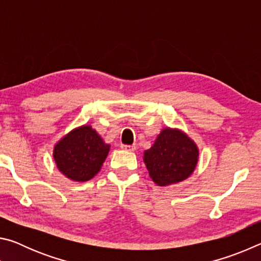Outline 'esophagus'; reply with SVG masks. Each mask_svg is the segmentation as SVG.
<instances>
[{
  "mask_svg": "<svg viewBox=\"0 0 261 261\" xmlns=\"http://www.w3.org/2000/svg\"><path fill=\"white\" fill-rule=\"evenodd\" d=\"M122 148L125 149V151L134 152L136 149V145H122Z\"/></svg>",
  "mask_w": 261,
  "mask_h": 261,
  "instance_id": "34e87169",
  "label": "esophagus"
}]
</instances>
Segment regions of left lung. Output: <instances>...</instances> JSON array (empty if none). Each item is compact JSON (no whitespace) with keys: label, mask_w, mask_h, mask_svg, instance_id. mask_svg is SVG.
<instances>
[{"label":"left lung","mask_w":261,"mask_h":261,"mask_svg":"<svg viewBox=\"0 0 261 261\" xmlns=\"http://www.w3.org/2000/svg\"><path fill=\"white\" fill-rule=\"evenodd\" d=\"M199 159V149L190 137L178 129L166 127L152 147L144 152L149 177L159 187L176 184L192 175Z\"/></svg>","instance_id":"1"}]
</instances>
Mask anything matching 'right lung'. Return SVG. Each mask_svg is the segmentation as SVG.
<instances>
[{
    "label": "right lung",
    "mask_w": 261,
    "mask_h": 261,
    "mask_svg": "<svg viewBox=\"0 0 261 261\" xmlns=\"http://www.w3.org/2000/svg\"><path fill=\"white\" fill-rule=\"evenodd\" d=\"M110 145L106 144L91 125L73 129L57 141L53 151L56 167L65 177L86 182L99 173Z\"/></svg>",
    "instance_id": "add662e5"
}]
</instances>
